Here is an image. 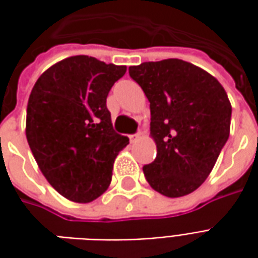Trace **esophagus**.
Returning a JSON list of instances; mask_svg holds the SVG:
<instances>
[{"label":"esophagus","mask_w":258,"mask_h":258,"mask_svg":"<svg viewBox=\"0 0 258 258\" xmlns=\"http://www.w3.org/2000/svg\"><path fill=\"white\" fill-rule=\"evenodd\" d=\"M140 138H141L140 133H137V134L130 135V141H131L133 144H134V142H137V141H140Z\"/></svg>","instance_id":"esophagus-1"}]
</instances>
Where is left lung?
<instances>
[{
    "label": "left lung",
    "mask_w": 258,
    "mask_h": 258,
    "mask_svg": "<svg viewBox=\"0 0 258 258\" xmlns=\"http://www.w3.org/2000/svg\"><path fill=\"white\" fill-rule=\"evenodd\" d=\"M151 103L155 162L144 166L159 194L179 198L209 177L227 144L232 107L218 80L181 59L144 62L128 68Z\"/></svg>",
    "instance_id": "obj_1"
}]
</instances>
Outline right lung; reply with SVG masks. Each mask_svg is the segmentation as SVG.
I'll use <instances>...</instances> for the list:
<instances>
[{
  "label": "right lung",
  "mask_w": 258,
  "mask_h": 258,
  "mask_svg": "<svg viewBox=\"0 0 258 258\" xmlns=\"http://www.w3.org/2000/svg\"><path fill=\"white\" fill-rule=\"evenodd\" d=\"M125 66L70 56L45 70L27 103L26 137L38 167L66 199L88 203L112 181L128 138L112 125L106 98Z\"/></svg>",
  "instance_id": "right-lung-1"
}]
</instances>
